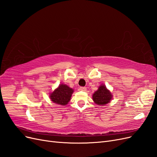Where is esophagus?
I'll use <instances>...</instances> for the list:
<instances>
[{
    "label": "esophagus",
    "mask_w": 157,
    "mask_h": 157,
    "mask_svg": "<svg viewBox=\"0 0 157 157\" xmlns=\"http://www.w3.org/2000/svg\"><path fill=\"white\" fill-rule=\"evenodd\" d=\"M80 90H82V91H86V87H84V86H81L80 88Z\"/></svg>",
    "instance_id": "esophagus-1"
}]
</instances>
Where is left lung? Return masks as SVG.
Listing matches in <instances>:
<instances>
[{"label":"left lung","mask_w":157,"mask_h":157,"mask_svg":"<svg viewBox=\"0 0 157 157\" xmlns=\"http://www.w3.org/2000/svg\"><path fill=\"white\" fill-rule=\"evenodd\" d=\"M113 96L104 84L101 85L93 94V100L98 105H106L111 101Z\"/></svg>","instance_id":"left-lung-1"}]
</instances>
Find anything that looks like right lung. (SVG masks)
<instances>
[{
  "mask_svg": "<svg viewBox=\"0 0 157 157\" xmlns=\"http://www.w3.org/2000/svg\"><path fill=\"white\" fill-rule=\"evenodd\" d=\"M73 90L65 84H60L59 87L50 94L51 100L59 105H66L70 101Z\"/></svg>",
  "mask_w": 157,
  "mask_h": 157,
  "instance_id": "right-lung-1",
  "label": "right lung"
}]
</instances>
